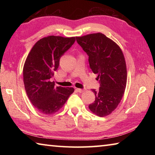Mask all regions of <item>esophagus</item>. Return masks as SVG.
Wrapping results in <instances>:
<instances>
[{
    "label": "esophagus",
    "instance_id": "obj_1",
    "mask_svg": "<svg viewBox=\"0 0 155 155\" xmlns=\"http://www.w3.org/2000/svg\"><path fill=\"white\" fill-rule=\"evenodd\" d=\"M77 90L78 92H79V93H82L84 91H85V90H83V89H80V88H77V90Z\"/></svg>",
    "mask_w": 155,
    "mask_h": 155
}]
</instances>
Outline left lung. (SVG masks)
<instances>
[{"mask_svg":"<svg viewBox=\"0 0 155 155\" xmlns=\"http://www.w3.org/2000/svg\"><path fill=\"white\" fill-rule=\"evenodd\" d=\"M76 39L88 54L90 68L98 75L101 85L98 91L92 90L96 99L89 109L98 116H107L117 108L124 94L127 71L124 54L115 41L101 33Z\"/></svg>","mask_w":155,"mask_h":155,"instance_id":"1","label":"left lung"}]
</instances>
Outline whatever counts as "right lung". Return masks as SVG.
<instances>
[{
  "label": "right lung",
  "instance_id": "add662e5",
  "mask_svg": "<svg viewBox=\"0 0 155 155\" xmlns=\"http://www.w3.org/2000/svg\"><path fill=\"white\" fill-rule=\"evenodd\" d=\"M76 40L75 37L50 35L37 41L23 68L26 92L31 103L41 114L51 115L61 109L73 87H55L51 78L59 65V59Z\"/></svg>",
  "mask_w": 155,
  "mask_h": 155
}]
</instances>
